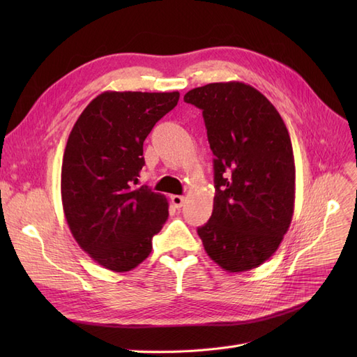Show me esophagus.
Wrapping results in <instances>:
<instances>
[{
    "label": "esophagus",
    "instance_id": "esophagus-1",
    "mask_svg": "<svg viewBox=\"0 0 357 357\" xmlns=\"http://www.w3.org/2000/svg\"><path fill=\"white\" fill-rule=\"evenodd\" d=\"M185 201H186V198L181 197V195H172L171 197V202H172V205H174L176 208H181L183 205H185Z\"/></svg>",
    "mask_w": 357,
    "mask_h": 357
}]
</instances>
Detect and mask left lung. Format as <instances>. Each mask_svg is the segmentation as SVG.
<instances>
[{
    "label": "left lung",
    "instance_id": "obj_1",
    "mask_svg": "<svg viewBox=\"0 0 357 357\" xmlns=\"http://www.w3.org/2000/svg\"><path fill=\"white\" fill-rule=\"evenodd\" d=\"M185 102L202 110L214 155V204L198 235L225 271L243 273L271 257L295 207V160L282 116L257 89L241 82L189 91Z\"/></svg>",
    "mask_w": 357,
    "mask_h": 357
}]
</instances>
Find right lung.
Masks as SVG:
<instances>
[{
	"instance_id": "add662e5",
	"label": "right lung",
	"mask_w": 357,
	"mask_h": 357,
	"mask_svg": "<svg viewBox=\"0 0 357 357\" xmlns=\"http://www.w3.org/2000/svg\"><path fill=\"white\" fill-rule=\"evenodd\" d=\"M178 98V92H104L70 132L61 171L63 213L75 241L110 271L142 264L168 219L167 198L134 185L144 139Z\"/></svg>"
}]
</instances>
